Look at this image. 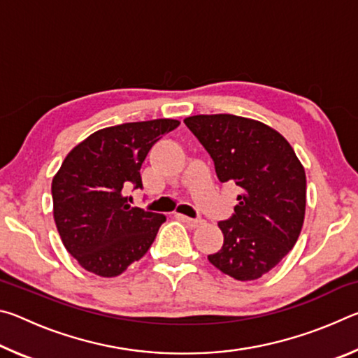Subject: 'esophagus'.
Wrapping results in <instances>:
<instances>
[{
  "label": "esophagus",
  "instance_id": "esophagus-1",
  "mask_svg": "<svg viewBox=\"0 0 358 358\" xmlns=\"http://www.w3.org/2000/svg\"><path fill=\"white\" fill-rule=\"evenodd\" d=\"M177 217L180 221H183L185 224H187V226H189L191 229H196V227L202 226V224H203V220H199V217H187V216L180 215V213H177Z\"/></svg>",
  "mask_w": 358,
  "mask_h": 358
}]
</instances>
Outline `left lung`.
<instances>
[{
	"label": "left lung",
	"mask_w": 358,
	"mask_h": 358,
	"mask_svg": "<svg viewBox=\"0 0 358 358\" xmlns=\"http://www.w3.org/2000/svg\"><path fill=\"white\" fill-rule=\"evenodd\" d=\"M185 124L210 153L221 183L241 187L235 213L217 222L224 243L208 260L235 280H257L299 240L305 169L286 138L260 121L217 113L187 117Z\"/></svg>",
	"instance_id": "left-lung-1"
}]
</instances>
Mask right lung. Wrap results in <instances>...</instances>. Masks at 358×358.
Returning a JSON list of instances; mask_svg holds the SVG:
<instances>
[{"label": "right lung", "instance_id": "obj_1", "mask_svg": "<svg viewBox=\"0 0 358 358\" xmlns=\"http://www.w3.org/2000/svg\"><path fill=\"white\" fill-rule=\"evenodd\" d=\"M178 120H150L93 132L69 151L52 181L53 217L66 250L90 273L113 278L142 259L164 215L131 207L151 147Z\"/></svg>", "mask_w": 358, "mask_h": 358}]
</instances>
